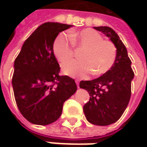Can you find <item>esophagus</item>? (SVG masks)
<instances>
[{"instance_id": "esophagus-1", "label": "esophagus", "mask_w": 147, "mask_h": 147, "mask_svg": "<svg viewBox=\"0 0 147 147\" xmlns=\"http://www.w3.org/2000/svg\"><path fill=\"white\" fill-rule=\"evenodd\" d=\"M75 82H76V84H77V86H78V88H79V81H78V79H76V80H75Z\"/></svg>"}]
</instances>
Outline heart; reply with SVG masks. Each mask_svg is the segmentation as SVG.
Here are the masks:
<instances>
[{"mask_svg": "<svg viewBox=\"0 0 147 147\" xmlns=\"http://www.w3.org/2000/svg\"><path fill=\"white\" fill-rule=\"evenodd\" d=\"M65 33L55 37L52 46L55 57L60 64L70 59L74 55V46L84 48L80 55L81 60H72L62 65L65 74L82 78L92 73L94 76L105 74L111 69L117 59L115 44L104 40L103 36L92 28H85L70 34Z\"/></svg>", "mask_w": 147, "mask_h": 147, "instance_id": "1", "label": "heart"}]
</instances>
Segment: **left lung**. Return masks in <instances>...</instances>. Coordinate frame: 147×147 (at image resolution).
Returning <instances> with one entry per match:
<instances>
[{
    "instance_id": "8db88e82",
    "label": "left lung",
    "mask_w": 147,
    "mask_h": 147,
    "mask_svg": "<svg viewBox=\"0 0 147 147\" xmlns=\"http://www.w3.org/2000/svg\"><path fill=\"white\" fill-rule=\"evenodd\" d=\"M102 32L117 47V59L110 71L91 81H81L79 87L87 90L90 100L83 106L88 121L106 126L118 121L131 97V82L134 77L127 49L115 32L109 27H94Z\"/></svg>"
}]
</instances>
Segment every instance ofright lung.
I'll return each mask as SVG.
<instances>
[{"label": "right lung", "mask_w": 147, "mask_h": 147, "mask_svg": "<svg viewBox=\"0 0 147 147\" xmlns=\"http://www.w3.org/2000/svg\"><path fill=\"white\" fill-rule=\"evenodd\" d=\"M72 25L45 23L26 40L14 60L12 85L22 115L37 125L59 119L66 100L76 92L74 79L59 75L60 68L52 50L59 32Z\"/></svg>", "instance_id": "add662e5"}]
</instances>
